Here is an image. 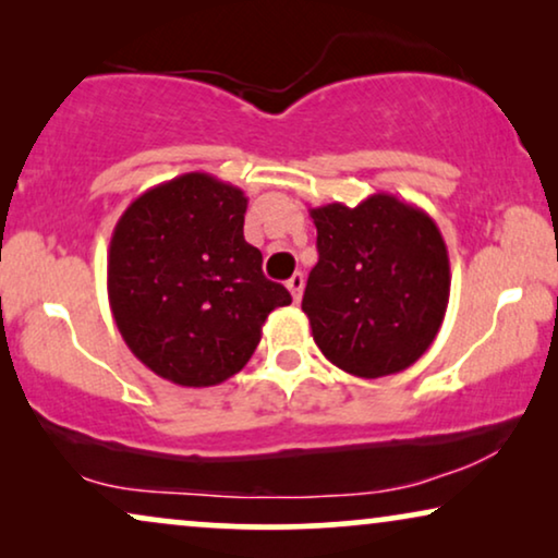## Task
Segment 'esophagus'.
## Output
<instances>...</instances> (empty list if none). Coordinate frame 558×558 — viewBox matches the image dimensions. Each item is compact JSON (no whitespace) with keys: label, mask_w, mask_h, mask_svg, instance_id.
<instances>
[{"label":"esophagus","mask_w":558,"mask_h":558,"mask_svg":"<svg viewBox=\"0 0 558 558\" xmlns=\"http://www.w3.org/2000/svg\"><path fill=\"white\" fill-rule=\"evenodd\" d=\"M287 289L289 292H292V296H294V302H300L302 300V289H304V277L300 271L296 274H292V277H289V281H287Z\"/></svg>","instance_id":"obj_1"}]
</instances>
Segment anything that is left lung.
<instances>
[{
    "label": "left lung",
    "mask_w": 558,
    "mask_h": 558,
    "mask_svg": "<svg viewBox=\"0 0 558 558\" xmlns=\"http://www.w3.org/2000/svg\"><path fill=\"white\" fill-rule=\"evenodd\" d=\"M317 264L302 310L332 365L357 378L407 371L437 338L449 302V256L416 205L376 193L355 208L310 210Z\"/></svg>",
    "instance_id": "left-lung-1"
}]
</instances>
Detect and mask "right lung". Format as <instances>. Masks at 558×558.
Returning <instances> with one entry per match:
<instances>
[{"instance_id":"right-lung-1","label":"right lung","mask_w":558,"mask_h":558,"mask_svg":"<svg viewBox=\"0 0 558 558\" xmlns=\"http://www.w3.org/2000/svg\"><path fill=\"white\" fill-rule=\"evenodd\" d=\"M248 197L208 172L149 187L124 210L109 246V304L129 350L178 386H218L292 296L243 239Z\"/></svg>"}]
</instances>
